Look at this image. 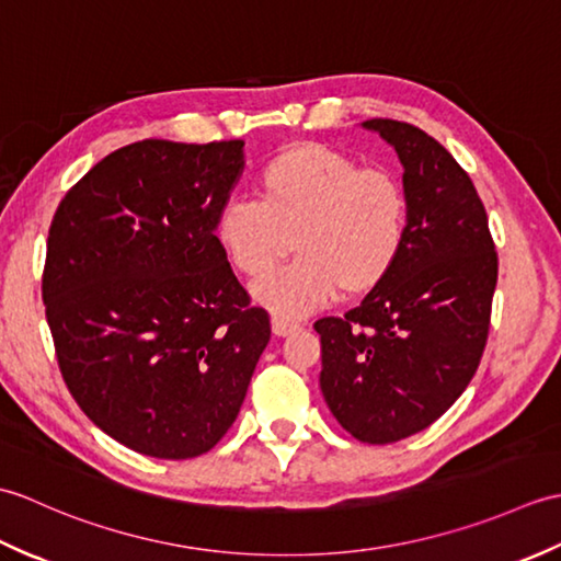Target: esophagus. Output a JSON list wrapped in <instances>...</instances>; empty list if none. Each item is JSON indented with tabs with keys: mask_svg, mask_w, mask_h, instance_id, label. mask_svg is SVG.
<instances>
[{
	"mask_svg": "<svg viewBox=\"0 0 561 561\" xmlns=\"http://www.w3.org/2000/svg\"><path fill=\"white\" fill-rule=\"evenodd\" d=\"M296 330H299V325H296V323H289V320H284V318H272V332L277 337H287Z\"/></svg>",
	"mask_w": 561,
	"mask_h": 561,
	"instance_id": "34e87169",
	"label": "esophagus"
}]
</instances>
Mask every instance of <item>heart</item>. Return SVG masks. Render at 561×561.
<instances>
[{"label":"heart","instance_id":"b5f03b06","mask_svg":"<svg viewBox=\"0 0 561 561\" xmlns=\"http://www.w3.org/2000/svg\"><path fill=\"white\" fill-rule=\"evenodd\" d=\"M257 199H231L214 236L231 265L255 279L299 253L284 272L253 287L272 313L301 318L359 299L396 270L408 241L410 202L398 175L316 141L282 149L257 175Z\"/></svg>","mask_w":561,"mask_h":561}]
</instances>
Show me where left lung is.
Listing matches in <instances>:
<instances>
[{"label":"left lung","mask_w":561,"mask_h":561,"mask_svg":"<svg viewBox=\"0 0 561 561\" xmlns=\"http://www.w3.org/2000/svg\"><path fill=\"white\" fill-rule=\"evenodd\" d=\"M402 163L408 241L396 270L344 318H320V390L364 444H392L434 424L478 371L496 250L470 175L424 129L366 121Z\"/></svg>","instance_id":"1"}]
</instances>
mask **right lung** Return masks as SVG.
<instances>
[{
	"instance_id": "add662e5",
	"label": "right lung",
	"mask_w": 561,
	"mask_h": 561,
	"mask_svg": "<svg viewBox=\"0 0 561 561\" xmlns=\"http://www.w3.org/2000/svg\"><path fill=\"white\" fill-rule=\"evenodd\" d=\"M243 165V139L135 141L50 224L43 304L59 371L101 432L151 458L217 446L270 342L214 236Z\"/></svg>"
}]
</instances>
